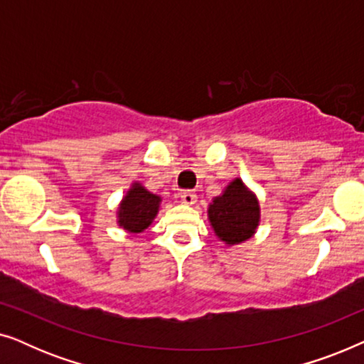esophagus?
<instances>
[{
  "mask_svg": "<svg viewBox=\"0 0 364 364\" xmlns=\"http://www.w3.org/2000/svg\"><path fill=\"white\" fill-rule=\"evenodd\" d=\"M181 198H182V202L186 203V205H193V203H196V200H197V196L192 191H183L181 193Z\"/></svg>",
  "mask_w": 364,
  "mask_h": 364,
  "instance_id": "obj_1",
  "label": "esophagus"
}]
</instances>
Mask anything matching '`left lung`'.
Returning <instances> with one entry per match:
<instances>
[{"mask_svg":"<svg viewBox=\"0 0 364 364\" xmlns=\"http://www.w3.org/2000/svg\"><path fill=\"white\" fill-rule=\"evenodd\" d=\"M208 220L215 235L228 247L248 240L260 223L257 196L247 188L242 178H233L208 205Z\"/></svg>","mask_w":364,"mask_h":364,"instance_id":"left-lung-1","label":"left lung"}]
</instances>
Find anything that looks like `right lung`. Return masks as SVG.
<instances>
[{
  "label": "right lung",
  "mask_w": 364,
  "mask_h": 364,
  "mask_svg": "<svg viewBox=\"0 0 364 364\" xmlns=\"http://www.w3.org/2000/svg\"><path fill=\"white\" fill-rule=\"evenodd\" d=\"M161 205V197L141 183H132L117 210V223L129 233H141L151 225Z\"/></svg>",
  "instance_id": "obj_1"
}]
</instances>
